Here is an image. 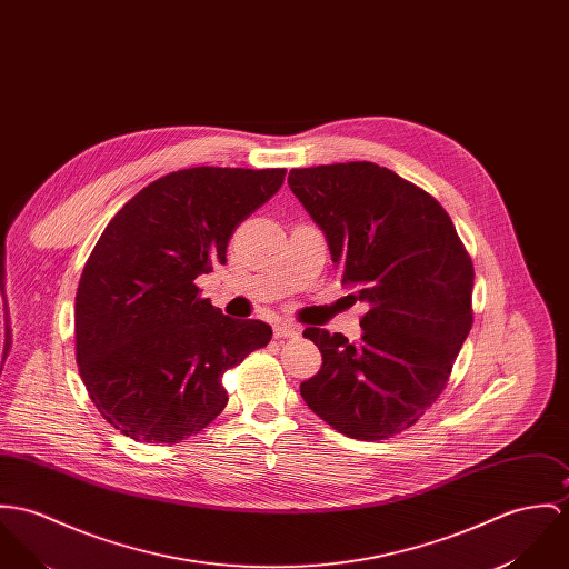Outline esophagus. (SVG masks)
<instances>
[{
  "label": "esophagus",
  "mask_w": 569,
  "mask_h": 569,
  "mask_svg": "<svg viewBox=\"0 0 569 569\" xmlns=\"http://www.w3.org/2000/svg\"><path fill=\"white\" fill-rule=\"evenodd\" d=\"M273 335H276V339H296L300 335V328L289 321H278V323H273Z\"/></svg>",
  "instance_id": "1"
}]
</instances>
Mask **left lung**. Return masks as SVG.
<instances>
[{
	"instance_id": "obj_1",
	"label": "left lung",
	"mask_w": 569,
	"mask_h": 569,
	"mask_svg": "<svg viewBox=\"0 0 569 569\" xmlns=\"http://www.w3.org/2000/svg\"><path fill=\"white\" fill-rule=\"evenodd\" d=\"M289 187L321 228L341 284L367 305L355 343L305 330L323 362L300 393L352 439L393 437L437 402L469 335L471 259L441 204L387 167L291 169Z\"/></svg>"
}]
</instances>
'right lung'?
Here are the masks:
<instances>
[{"instance_id": "add662e5", "label": "right lung", "mask_w": 569, "mask_h": 569, "mask_svg": "<svg viewBox=\"0 0 569 569\" xmlns=\"http://www.w3.org/2000/svg\"><path fill=\"white\" fill-rule=\"evenodd\" d=\"M287 169L191 167L162 176L121 208L76 293V361L108 423L146 443H178L223 411L226 369L271 339L200 298L196 278L226 262L237 226Z\"/></svg>"}]
</instances>
